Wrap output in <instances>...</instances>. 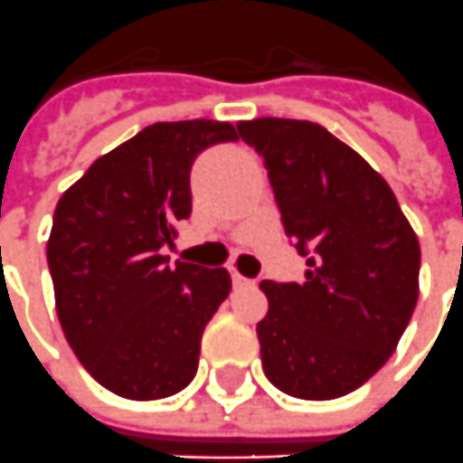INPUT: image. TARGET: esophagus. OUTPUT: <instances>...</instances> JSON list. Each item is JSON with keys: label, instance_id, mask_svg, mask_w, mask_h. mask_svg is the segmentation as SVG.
I'll use <instances>...</instances> for the list:
<instances>
[{"label": "esophagus", "instance_id": "obj_1", "mask_svg": "<svg viewBox=\"0 0 463 463\" xmlns=\"http://www.w3.org/2000/svg\"><path fill=\"white\" fill-rule=\"evenodd\" d=\"M232 279H234V287H250V285H254V279H250V277H244V274H239L237 269H232Z\"/></svg>", "mask_w": 463, "mask_h": 463}]
</instances>
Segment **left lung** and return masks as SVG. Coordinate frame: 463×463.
<instances>
[{
  "label": "left lung",
  "instance_id": "1",
  "mask_svg": "<svg viewBox=\"0 0 463 463\" xmlns=\"http://www.w3.org/2000/svg\"><path fill=\"white\" fill-rule=\"evenodd\" d=\"M262 156L305 282L264 279L257 325L264 375L305 401L347 396L383 368L419 302L420 247L385 178L323 126L237 123Z\"/></svg>",
  "mask_w": 463,
  "mask_h": 463
}]
</instances>
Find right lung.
<instances>
[{
  "label": "right lung",
  "mask_w": 463,
  "mask_h": 463,
  "mask_svg": "<svg viewBox=\"0 0 463 463\" xmlns=\"http://www.w3.org/2000/svg\"><path fill=\"white\" fill-rule=\"evenodd\" d=\"M239 140L222 120L153 123L60 196L47 239L55 310L82 368L110 393L156 401L199 368L203 327L229 298L224 267L168 264L189 219V174L203 148Z\"/></svg>",
  "instance_id": "add662e5"
}]
</instances>
